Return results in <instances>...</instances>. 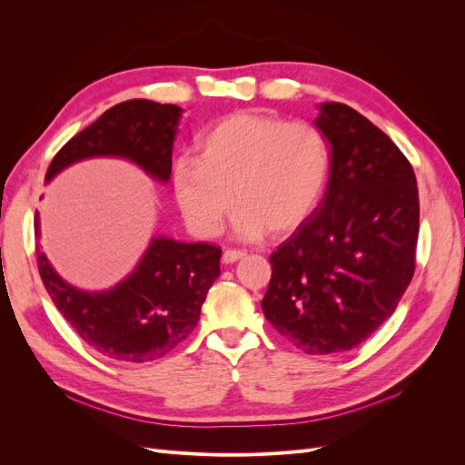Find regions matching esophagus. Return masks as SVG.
I'll list each match as a JSON object with an SVG mask.
<instances>
[{
  "label": "esophagus",
  "mask_w": 465,
  "mask_h": 465,
  "mask_svg": "<svg viewBox=\"0 0 465 465\" xmlns=\"http://www.w3.org/2000/svg\"><path fill=\"white\" fill-rule=\"evenodd\" d=\"M246 254L242 250H224V254H223V262L224 263H234V262H238V260H242Z\"/></svg>",
  "instance_id": "34e87169"
}]
</instances>
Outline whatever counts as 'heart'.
Returning <instances> with one entry per match:
<instances>
[{"label":"heart","instance_id":"heart-1","mask_svg":"<svg viewBox=\"0 0 465 465\" xmlns=\"http://www.w3.org/2000/svg\"><path fill=\"white\" fill-rule=\"evenodd\" d=\"M328 176V139L314 124L238 112L202 135L198 157L174 163L171 182L195 234L217 236L236 200V238L260 241L270 231L301 229L316 211Z\"/></svg>","mask_w":465,"mask_h":465}]
</instances>
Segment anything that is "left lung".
<instances>
[{"instance_id":"1","label":"left lung","mask_w":465,"mask_h":465,"mask_svg":"<svg viewBox=\"0 0 465 465\" xmlns=\"http://www.w3.org/2000/svg\"><path fill=\"white\" fill-rule=\"evenodd\" d=\"M330 178L320 205L270 258L262 308L308 355L355 349L411 283L419 236L415 173L396 143L341 103L318 106Z\"/></svg>"}]
</instances>
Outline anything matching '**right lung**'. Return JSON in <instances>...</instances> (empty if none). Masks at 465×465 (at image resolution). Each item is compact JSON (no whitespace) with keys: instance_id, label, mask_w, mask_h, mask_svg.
I'll return each mask as SVG.
<instances>
[{"instance_id":"right-lung-1","label":"right lung","mask_w":465,"mask_h":465,"mask_svg":"<svg viewBox=\"0 0 465 465\" xmlns=\"http://www.w3.org/2000/svg\"><path fill=\"white\" fill-rule=\"evenodd\" d=\"M182 112L176 104L145 98L112 106L60 149L48 166L46 184L89 159L128 161L166 184ZM35 236L38 272L52 302L83 341L112 361H154L184 341L221 275V248L154 234L132 273L110 289L87 291L65 281L40 250L38 211Z\"/></svg>"}]
</instances>
